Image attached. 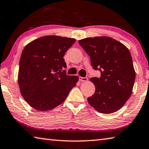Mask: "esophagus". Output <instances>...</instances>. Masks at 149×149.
Returning a JSON list of instances; mask_svg holds the SVG:
<instances>
[{"mask_svg": "<svg viewBox=\"0 0 149 149\" xmlns=\"http://www.w3.org/2000/svg\"><path fill=\"white\" fill-rule=\"evenodd\" d=\"M79 81H81L85 82V81H88V78H87V77H79Z\"/></svg>", "mask_w": 149, "mask_h": 149, "instance_id": "obj_1", "label": "esophagus"}]
</instances>
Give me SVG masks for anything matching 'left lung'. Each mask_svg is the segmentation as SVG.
I'll list each match as a JSON object with an SVG mask.
<instances>
[{"label":"left lung","mask_w":149,"mask_h":149,"mask_svg":"<svg viewBox=\"0 0 149 149\" xmlns=\"http://www.w3.org/2000/svg\"><path fill=\"white\" fill-rule=\"evenodd\" d=\"M79 44L90 56L93 68L101 73L100 78L90 79L96 90L88 102L99 113L117 111L130 97L136 79L128 49L107 36L86 38L79 40Z\"/></svg>","instance_id":"8db88e82"}]
</instances>
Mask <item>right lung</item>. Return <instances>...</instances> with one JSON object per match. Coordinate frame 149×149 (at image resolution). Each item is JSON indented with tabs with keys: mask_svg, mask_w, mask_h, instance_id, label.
Wrapping results in <instances>:
<instances>
[{
	"mask_svg": "<svg viewBox=\"0 0 149 149\" xmlns=\"http://www.w3.org/2000/svg\"><path fill=\"white\" fill-rule=\"evenodd\" d=\"M75 39L45 36L30 42L21 53L17 81L25 100L45 111L61 104L79 77L66 75L63 56Z\"/></svg>",
	"mask_w": 149,
	"mask_h": 149,
	"instance_id": "add662e5",
	"label": "right lung"
}]
</instances>
